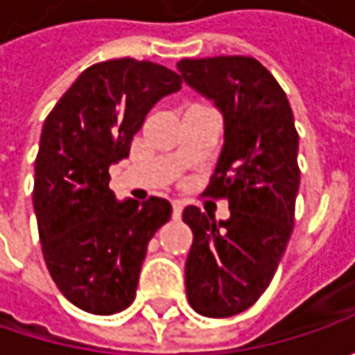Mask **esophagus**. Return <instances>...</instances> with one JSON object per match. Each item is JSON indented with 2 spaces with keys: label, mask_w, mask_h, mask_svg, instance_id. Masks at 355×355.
<instances>
[{
  "label": "esophagus",
  "mask_w": 355,
  "mask_h": 355,
  "mask_svg": "<svg viewBox=\"0 0 355 355\" xmlns=\"http://www.w3.org/2000/svg\"><path fill=\"white\" fill-rule=\"evenodd\" d=\"M171 207H173V219H180V217H182V211H184V203H182V201H173Z\"/></svg>",
  "instance_id": "34e87169"
}]
</instances>
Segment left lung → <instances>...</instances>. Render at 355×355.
<instances>
[{"mask_svg": "<svg viewBox=\"0 0 355 355\" xmlns=\"http://www.w3.org/2000/svg\"><path fill=\"white\" fill-rule=\"evenodd\" d=\"M178 71L225 118V144L205 196L227 199L231 217L217 223L189 205L184 221L193 233L187 300L203 316L229 318L261 298L286 251L300 185L298 132L284 90L257 59H182Z\"/></svg>", "mask_w": 355, "mask_h": 355, "instance_id": "obj_1", "label": "left lung"}]
</instances>
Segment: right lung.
I'll list each match as a JSON object with an SVG mask.
<instances>
[{"instance_id":"add662e5","label":"right lung","mask_w":355,"mask_h":355,"mask_svg":"<svg viewBox=\"0 0 355 355\" xmlns=\"http://www.w3.org/2000/svg\"><path fill=\"white\" fill-rule=\"evenodd\" d=\"M182 89L152 61L112 59L83 71L49 112L35 159L33 207L51 279L85 312L110 316L134 302L148 243L170 201H116L108 168L128 157L150 108Z\"/></svg>"}]
</instances>
